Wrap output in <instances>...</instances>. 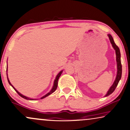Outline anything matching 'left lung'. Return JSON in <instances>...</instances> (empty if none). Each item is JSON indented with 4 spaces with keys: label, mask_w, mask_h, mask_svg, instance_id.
<instances>
[{
    "label": "left lung",
    "mask_w": 130,
    "mask_h": 130,
    "mask_svg": "<svg viewBox=\"0 0 130 130\" xmlns=\"http://www.w3.org/2000/svg\"><path fill=\"white\" fill-rule=\"evenodd\" d=\"M108 38H109L110 43L112 44V46L114 48L116 52V61H117V75L115 81L113 83V84L111 86V87L110 88V89L108 90V91L107 92V94H105V96L106 97L107 96H109L110 94H111L112 93L115 91V89H116L117 86H118V83H119L120 79H121V76H122V64H121V52H120L119 48L118 47V46L115 44L114 40H113V37L110 34H108Z\"/></svg>",
    "instance_id": "8db88e82"
}]
</instances>
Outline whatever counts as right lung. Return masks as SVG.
I'll return each instance as SVG.
<instances>
[{"label": "right lung", "instance_id": "add662e5", "mask_svg": "<svg viewBox=\"0 0 130 130\" xmlns=\"http://www.w3.org/2000/svg\"><path fill=\"white\" fill-rule=\"evenodd\" d=\"M62 72V70H61V71L60 73H58V75H57V76H56V78H55V81H54V86H53V87H52V89H51V90L50 91V92H49V93H48L46 94V95L43 96V97H41L40 99H43V98H44L47 97V96L50 95L51 94H52V93H54V92H55V90L57 89V86H58V79H59V78H60V76H61V75ZM7 79H8V81L9 84H10L11 86H12V87H13V89H14V90H15L16 91V92H17V93H18V94H19V95L21 97H22V98H24V99H28V100H34V99H32V98H28V97L25 96H24V95H23V94H21L20 93H19V92H18V91H17V90H16V89H15V88H14V87H13V86H12V85L11 84L10 81H9V79H8V75H7Z\"/></svg>", "mask_w": 130, "mask_h": 130}]
</instances>
